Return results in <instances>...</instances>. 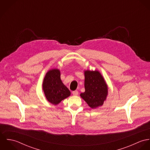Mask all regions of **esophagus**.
I'll list each match as a JSON object with an SVG mask.
<instances>
[{"instance_id": "obj_1", "label": "esophagus", "mask_w": 150, "mask_h": 150, "mask_svg": "<svg viewBox=\"0 0 150 150\" xmlns=\"http://www.w3.org/2000/svg\"><path fill=\"white\" fill-rule=\"evenodd\" d=\"M72 94H73V95H74V96H77V95H78V94H79V92H78L77 91H73V92H72Z\"/></svg>"}]
</instances>
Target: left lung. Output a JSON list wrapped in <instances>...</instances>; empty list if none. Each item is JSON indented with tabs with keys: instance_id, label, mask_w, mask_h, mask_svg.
Wrapping results in <instances>:
<instances>
[{
	"instance_id": "left-lung-1",
	"label": "left lung",
	"mask_w": 150,
	"mask_h": 150,
	"mask_svg": "<svg viewBox=\"0 0 150 150\" xmlns=\"http://www.w3.org/2000/svg\"><path fill=\"white\" fill-rule=\"evenodd\" d=\"M85 92L80 96L92 108L103 105L108 94L106 81L99 71H84Z\"/></svg>"
}]
</instances>
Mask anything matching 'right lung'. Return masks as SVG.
Segmentation results:
<instances>
[{
    "label": "right lung",
    "instance_id": "add662e5",
    "mask_svg": "<svg viewBox=\"0 0 150 150\" xmlns=\"http://www.w3.org/2000/svg\"><path fill=\"white\" fill-rule=\"evenodd\" d=\"M43 90L47 100L54 105L70 95V91L62 82L60 71L57 69H51L46 73L43 80Z\"/></svg>",
    "mask_w": 150,
    "mask_h": 150
}]
</instances>
